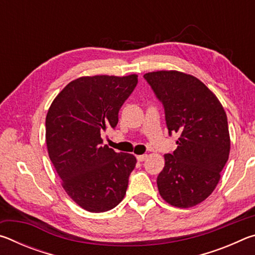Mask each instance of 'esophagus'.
<instances>
[{"instance_id":"obj_1","label":"esophagus","mask_w":255,"mask_h":255,"mask_svg":"<svg viewBox=\"0 0 255 255\" xmlns=\"http://www.w3.org/2000/svg\"><path fill=\"white\" fill-rule=\"evenodd\" d=\"M146 158H147V155H146V154H144V155H138V156H137V159H138V161H139V162L145 161Z\"/></svg>"}]
</instances>
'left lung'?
<instances>
[{
  "label": "left lung",
  "instance_id": "1",
  "mask_svg": "<svg viewBox=\"0 0 255 255\" xmlns=\"http://www.w3.org/2000/svg\"><path fill=\"white\" fill-rule=\"evenodd\" d=\"M144 79L164 108L169 135H179L178 147L164 155L165 166L157 176L159 195L179 208L196 206L214 191L230 155L226 112L195 76L158 71Z\"/></svg>",
  "mask_w": 255,
  "mask_h": 255
}]
</instances>
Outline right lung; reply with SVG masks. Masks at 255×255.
<instances>
[{
	"label": "right lung",
	"instance_id": "obj_1",
	"mask_svg": "<svg viewBox=\"0 0 255 255\" xmlns=\"http://www.w3.org/2000/svg\"><path fill=\"white\" fill-rule=\"evenodd\" d=\"M137 75L85 76L72 81L51 103L46 143L51 163L73 200L91 213L115 208L126 195L136 157L103 145L102 131L116 128Z\"/></svg>",
	"mask_w": 255,
	"mask_h": 255
}]
</instances>
